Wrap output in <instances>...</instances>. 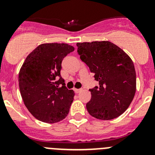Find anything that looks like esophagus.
Returning a JSON list of instances; mask_svg holds the SVG:
<instances>
[{"label": "esophagus", "instance_id": "obj_1", "mask_svg": "<svg viewBox=\"0 0 155 155\" xmlns=\"http://www.w3.org/2000/svg\"><path fill=\"white\" fill-rule=\"evenodd\" d=\"M74 91H75V92H76V94H78V93H79V92H80L81 91H82V89H81V88H79V89L75 88V89H74Z\"/></svg>", "mask_w": 155, "mask_h": 155}]
</instances>
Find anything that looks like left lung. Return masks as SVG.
<instances>
[{
  "label": "left lung",
  "mask_w": 155,
  "mask_h": 155,
  "mask_svg": "<svg viewBox=\"0 0 155 155\" xmlns=\"http://www.w3.org/2000/svg\"><path fill=\"white\" fill-rule=\"evenodd\" d=\"M78 54L94 74L99 86L89 89L91 98L86 108L91 116L111 120L124 113L134 97L137 78L134 62L109 41L77 43Z\"/></svg>",
  "instance_id": "left-lung-1"
}]
</instances>
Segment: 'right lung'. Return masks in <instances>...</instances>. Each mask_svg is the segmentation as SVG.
I'll list each match as a JSON object with an SVG mask.
<instances>
[{
  "mask_svg": "<svg viewBox=\"0 0 155 155\" xmlns=\"http://www.w3.org/2000/svg\"><path fill=\"white\" fill-rule=\"evenodd\" d=\"M74 47L66 43H44L26 58L18 74L25 107L37 119L56 123L68 115L75 94L61 76V62ZM61 86V87H59Z\"/></svg>",
  "mask_w": 155,
  "mask_h": 155,
  "instance_id": "add662e5",
  "label": "right lung"
}]
</instances>
